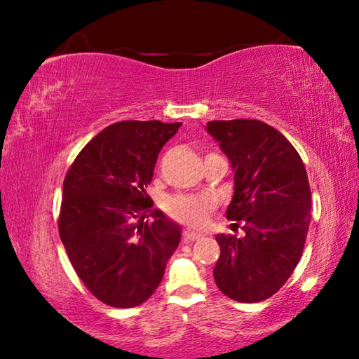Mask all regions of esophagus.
Returning a JSON list of instances; mask_svg holds the SVG:
<instances>
[{
    "instance_id": "1",
    "label": "esophagus",
    "mask_w": 359,
    "mask_h": 359,
    "mask_svg": "<svg viewBox=\"0 0 359 359\" xmlns=\"http://www.w3.org/2000/svg\"><path fill=\"white\" fill-rule=\"evenodd\" d=\"M201 237H203V233L193 232V230H184V232H183V240H184L186 243L194 242V240H199Z\"/></svg>"
}]
</instances>
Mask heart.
<instances>
[{
  "instance_id": "obj_1",
  "label": "heart",
  "mask_w": 359,
  "mask_h": 359,
  "mask_svg": "<svg viewBox=\"0 0 359 359\" xmlns=\"http://www.w3.org/2000/svg\"><path fill=\"white\" fill-rule=\"evenodd\" d=\"M215 209L212 198L194 194H178L166 199L165 210L176 222L189 225V227H203L209 215Z\"/></svg>"
}]
</instances>
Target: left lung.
<instances>
[{
	"label": "left lung",
	"mask_w": 359,
	"mask_h": 359,
	"mask_svg": "<svg viewBox=\"0 0 359 359\" xmlns=\"http://www.w3.org/2000/svg\"><path fill=\"white\" fill-rule=\"evenodd\" d=\"M205 129L233 170V198L225 215L245 232L240 238L215 235V284L233 301H264L301 259L311 224L306 166L291 142L262 121H210Z\"/></svg>",
	"instance_id": "left-lung-1"
}]
</instances>
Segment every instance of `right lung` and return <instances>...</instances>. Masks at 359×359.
Returning a JSON list of instances; mask_svg holds the SVG:
<instances>
[{"mask_svg": "<svg viewBox=\"0 0 359 359\" xmlns=\"http://www.w3.org/2000/svg\"><path fill=\"white\" fill-rule=\"evenodd\" d=\"M180 126L116 122L88 142L67 171L58 217L62 243L88 291L111 307L144 304L180 245L181 227L151 209L145 191L160 150Z\"/></svg>", "mask_w": 359, "mask_h": 359, "instance_id": "1", "label": "right lung"}]
</instances>
